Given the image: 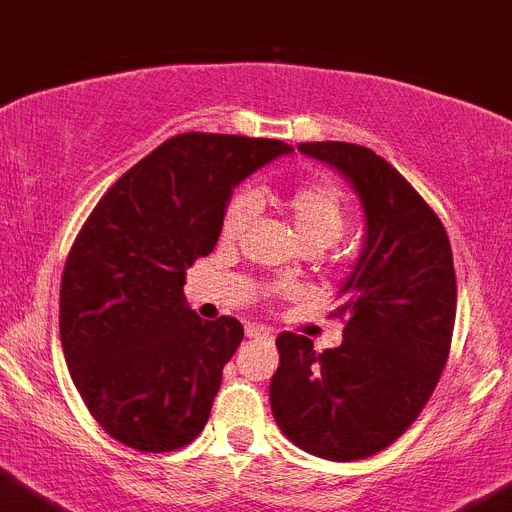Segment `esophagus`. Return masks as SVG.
Masks as SVG:
<instances>
[{"label": "esophagus", "mask_w": 512, "mask_h": 512, "mask_svg": "<svg viewBox=\"0 0 512 512\" xmlns=\"http://www.w3.org/2000/svg\"><path fill=\"white\" fill-rule=\"evenodd\" d=\"M247 336L250 339H265V342H270V339H275V334L267 326H257V324H250L247 326Z\"/></svg>", "instance_id": "1"}]
</instances>
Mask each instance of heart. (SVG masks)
<instances>
[{"label": "heart", "instance_id": "1", "mask_svg": "<svg viewBox=\"0 0 512 512\" xmlns=\"http://www.w3.org/2000/svg\"><path fill=\"white\" fill-rule=\"evenodd\" d=\"M273 199L288 214V219L293 222L298 237L306 247H329L344 234L347 201H344V193L339 191V186H334L331 181L301 183V186L290 188L288 193H280ZM252 211H255L252 196H247V193L232 196L222 216V237H242L252 222Z\"/></svg>", "mask_w": 512, "mask_h": 512}]
</instances>
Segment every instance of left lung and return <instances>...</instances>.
<instances>
[{
  "label": "left lung",
  "mask_w": 512,
  "mask_h": 512,
  "mask_svg": "<svg viewBox=\"0 0 512 512\" xmlns=\"http://www.w3.org/2000/svg\"><path fill=\"white\" fill-rule=\"evenodd\" d=\"M298 150L352 183L365 245L336 293L344 342L316 354L311 339L283 331L270 408L303 451L352 462L393 444L434 393L457 316L454 260L434 209L370 147L301 142Z\"/></svg>",
  "instance_id": "left-lung-1"
}]
</instances>
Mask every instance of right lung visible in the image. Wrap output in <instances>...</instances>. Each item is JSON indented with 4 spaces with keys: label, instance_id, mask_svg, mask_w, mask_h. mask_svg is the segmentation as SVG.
I'll use <instances>...</instances> for the list:
<instances>
[{
    "label": "right lung",
    "instance_id": "add662e5",
    "mask_svg": "<svg viewBox=\"0 0 512 512\" xmlns=\"http://www.w3.org/2000/svg\"><path fill=\"white\" fill-rule=\"evenodd\" d=\"M293 147L186 132L132 165L78 232L61 278V344L73 385L112 439L173 451L201 434L245 329L204 321L186 270L214 250L232 188Z\"/></svg>",
    "mask_w": 512,
    "mask_h": 512
}]
</instances>
